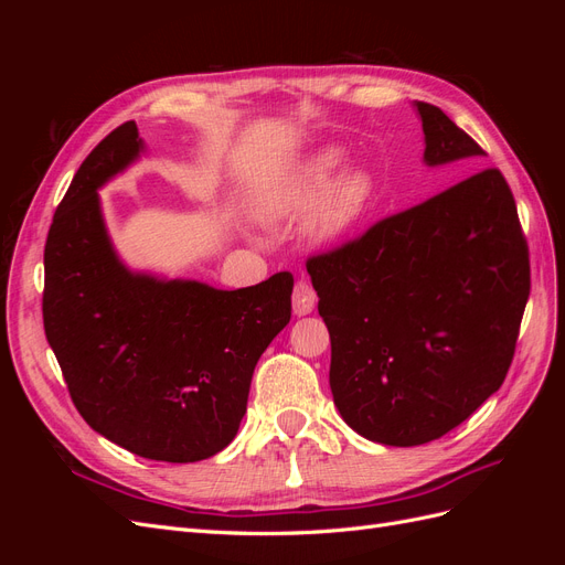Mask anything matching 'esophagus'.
<instances>
[{
	"label": "esophagus",
	"mask_w": 565,
	"mask_h": 565,
	"mask_svg": "<svg viewBox=\"0 0 565 565\" xmlns=\"http://www.w3.org/2000/svg\"><path fill=\"white\" fill-rule=\"evenodd\" d=\"M316 292L311 289V285L306 282H297L295 292H292V309L297 316H309L316 309Z\"/></svg>",
	"instance_id": "esophagus-1"
}]
</instances>
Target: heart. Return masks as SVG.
Instances as JSON below:
<instances>
[{
  "label": "heart",
  "mask_w": 565,
  "mask_h": 565,
  "mask_svg": "<svg viewBox=\"0 0 565 565\" xmlns=\"http://www.w3.org/2000/svg\"><path fill=\"white\" fill-rule=\"evenodd\" d=\"M337 164V150L320 152L318 158L306 162L292 179L280 185V191L273 198V207H276L278 214H301L316 207L320 198L324 195V188H328ZM370 191V179L363 172H353L344 179H339L330 188V193L324 195L316 214L313 235L318 241L330 243L344 233L358 218V214L363 212Z\"/></svg>",
  "instance_id": "1"
}]
</instances>
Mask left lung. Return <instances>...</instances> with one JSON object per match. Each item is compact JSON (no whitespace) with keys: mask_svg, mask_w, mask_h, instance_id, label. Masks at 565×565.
I'll list each match as a JSON object with an SVG mask.
<instances>
[{"mask_svg":"<svg viewBox=\"0 0 565 565\" xmlns=\"http://www.w3.org/2000/svg\"><path fill=\"white\" fill-rule=\"evenodd\" d=\"M429 167L486 150L417 100ZM330 330V388L353 431L436 440L507 377L530 295L527 243L500 169H483L306 262Z\"/></svg>","mask_w":565,"mask_h":565,"instance_id":"obj_1","label":"left lung"}]
</instances>
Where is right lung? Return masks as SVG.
<instances>
[{"label":"right lung","mask_w":565,"mask_h":565,"mask_svg":"<svg viewBox=\"0 0 565 565\" xmlns=\"http://www.w3.org/2000/svg\"><path fill=\"white\" fill-rule=\"evenodd\" d=\"M136 122L77 169L44 247L42 316L77 413L158 461L207 459L241 429L252 374L292 316V273L243 289L131 273L110 245L98 188L139 152Z\"/></svg>","instance_id":"right-lung-1"}]
</instances>
